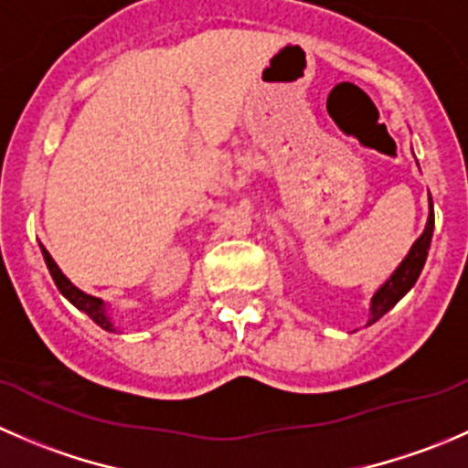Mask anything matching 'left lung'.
Masks as SVG:
<instances>
[{
    "label": "left lung",
    "mask_w": 468,
    "mask_h": 468,
    "mask_svg": "<svg viewBox=\"0 0 468 468\" xmlns=\"http://www.w3.org/2000/svg\"><path fill=\"white\" fill-rule=\"evenodd\" d=\"M432 230H435V207H432V199H431V215H428V224L426 230L421 233V238L412 244L410 253L405 256V261L396 267V271L382 282V287H378V292L371 299V310H369V322L367 325L376 324L385 313H389L410 290L417 282L419 273H421L423 264H426L428 258V249H431V239H432Z\"/></svg>",
    "instance_id": "left-lung-1"
}]
</instances>
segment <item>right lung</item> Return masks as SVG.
Returning a JSON list of instances; mask_svg holds the SVG:
<instances>
[{
    "instance_id": "1",
    "label": "right lung",
    "mask_w": 468,
    "mask_h": 468,
    "mask_svg": "<svg viewBox=\"0 0 468 468\" xmlns=\"http://www.w3.org/2000/svg\"><path fill=\"white\" fill-rule=\"evenodd\" d=\"M40 249H42V258H45V262H47V269H49L51 278H54V282H56V287L60 290V294H63L65 299L74 305V308H79L81 313H86L94 324L101 325V328L108 330V333H115V325H112L111 317L106 314V303H103L101 299H97V296H90V294H86V292H81L77 285H72V282H69V278L65 276V273L58 269V264L54 262V258L49 256V251H47L42 244H40Z\"/></svg>"
}]
</instances>
